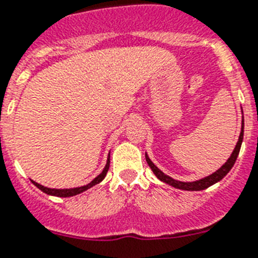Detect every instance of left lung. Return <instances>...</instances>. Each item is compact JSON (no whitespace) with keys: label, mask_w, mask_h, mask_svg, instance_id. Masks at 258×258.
I'll use <instances>...</instances> for the list:
<instances>
[{"label":"left lung","mask_w":258,"mask_h":258,"mask_svg":"<svg viewBox=\"0 0 258 258\" xmlns=\"http://www.w3.org/2000/svg\"><path fill=\"white\" fill-rule=\"evenodd\" d=\"M243 136H244V119H243V125H241V133H240V136H239V142H237V144H236L232 155H231V157L227 160L226 164H224V165H223L220 169L216 170L215 173H213V174H210V176L205 177V178H202V179H198V181H194V182H181V181L173 179L172 177L164 174V173H162L161 170H160L159 168H157V166H156L155 164L151 161V160H149V157L147 156V153H146V160H147V162H148L149 168H151V169H152V172L156 174V177H157L160 181H162V182L168 183V185L173 186V187H176V189H181V190H197V191H198V190H205V189H207V187H210L211 185H214V183L218 182V181H220L222 178H224L227 173L232 169L233 164H235L236 159H237V156H239L240 148H241Z\"/></svg>","instance_id":"obj_1"}]
</instances>
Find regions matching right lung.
Returning <instances> with one entry per match:
<instances>
[{"label": "right lung", "mask_w": 258, "mask_h": 258, "mask_svg": "<svg viewBox=\"0 0 258 258\" xmlns=\"http://www.w3.org/2000/svg\"><path fill=\"white\" fill-rule=\"evenodd\" d=\"M109 166H110V159H107V162H106V166L105 169L102 170V173L99 174V176H97L96 178L93 179L92 182L88 183V185L85 186H81V187H75V189H49V187H45V186H42L39 185V183H36L35 181H32V183L38 187V189L42 190L43 192H45V194H49V196H55V197H62V198H67V197H73V196H77V194H80V192L85 191V190L90 189V187H93L94 185H97V183H99L101 181H102L103 178H105L106 173H107V170H109Z\"/></svg>", "instance_id": "right-lung-1"}]
</instances>
